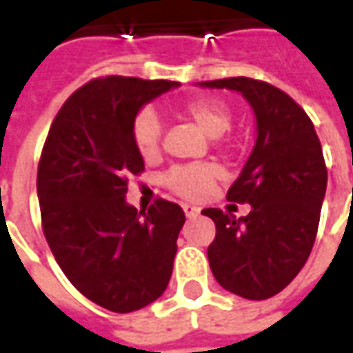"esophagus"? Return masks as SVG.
I'll list each match as a JSON object with an SVG mask.
<instances>
[{"label":"esophagus","mask_w":353,"mask_h":353,"mask_svg":"<svg viewBox=\"0 0 353 353\" xmlns=\"http://www.w3.org/2000/svg\"><path fill=\"white\" fill-rule=\"evenodd\" d=\"M183 212L185 215L189 217V219H192V217H196V215L200 214V210L196 206H191V204H185L183 206Z\"/></svg>","instance_id":"34e87169"}]
</instances>
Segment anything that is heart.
<instances>
[{"instance_id": "1", "label": "heart", "mask_w": 353, "mask_h": 353, "mask_svg": "<svg viewBox=\"0 0 353 353\" xmlns=\"http://www.w3.org/2000/svg\"><path fill=\"white\" fill-rule=\"evenodd\" d=\"M181 113L187 119H191L212 139L221 138L232 124V113L229 105L212 96H202L187 101L181 108ZM132 141L145 161L159 154L162 141V121L153 108H143L136 113L132 121ZM215 174L217 170L210 164L177 166L168 172L166 185L185 199H200L210 189Z\"/></svg>"}]
</instances>
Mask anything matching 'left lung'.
<instances>
[{"label": "left lung", "instance_id": "left-lung-1", "mask_svg": "<svg viewBox=\"0 0 353 353\" xmlns=\"http://www.w3.org/2000/svg\"><path fill=\"white\" fill-rule=\"evenodd\" d=\"M199 85L240 92L257 121L252 154L227 192L252 212L240 219L217 208L202 212L217 229L210 268L230 293L270 299L301 272L316 240L327 189L321 143L304 109L280 88L250 77Z\"/></svg>", "mask_w": 353, "mask_h": 353}]
</instances>
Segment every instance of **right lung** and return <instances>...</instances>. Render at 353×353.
<instances>
[{
    "label": "right lung",
    "instance_id": "right-lung-1",
    "mask_svg": "<svg viewBox=\"0 0 353 353\" xmlns=\"http://www.w3.org/2000/svg\"><path fill=\"white\" fill-rule=\"evenodd\" d=\"M176 81L94 79L65 100L52 121L37 168L43 232L77 291L101 308L126 314L168 288L181 208L159 199L138 212L126 177L143 172L132 121Z\"/></svg>",
    "mask_w": 353,
    "mask_h": 353
}]
</instances>
